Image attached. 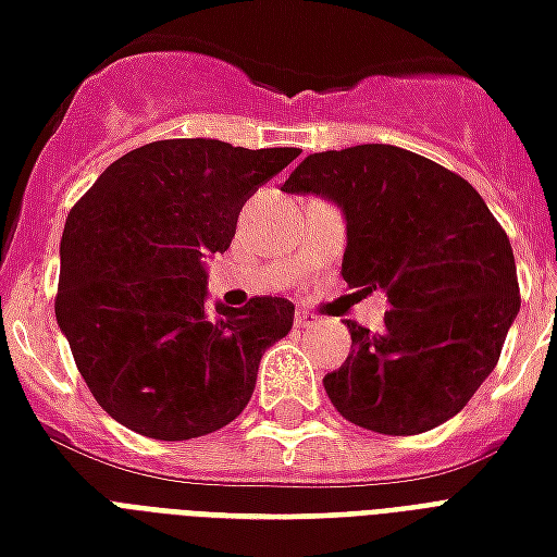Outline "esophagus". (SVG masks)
I'll use <instances>...</instances> for the list:
<instances>
[{"label":"esophagus","instance_id":"obj_1","mask_svg":"<svg viewBox=\"0 0 557 557\" xmlns=\"http://www.w3.org/2000/svg\"><path fill=\"white\" fill-rule=\"evenodd\" d=\"M295 324H298V327H312V324H319V315L298 310V312H295Z\"/></svg>","mask_w":557,"mask_h":557}]
</instances>
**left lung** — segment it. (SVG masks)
<instances>
[{
	"label": "left lung",
	"mask_w": 557,
	"mask_h": 557,
	"mask_svg": "<svg viewBox=\"0 0 557 557\" xmlns=\"http://www.w3.org/2000/svg\"><path fill=\"white\" fill-rule=\"evenodd\" d=\"M286 195L345 218L342 277L389 300L383 331L348 321L351 354L324 374L333 407L377 434L407 436L460 413L496 369L520 312L513 250L463 176L393 144L312 152Z\"/></svg>",
	"instance_id": "8db88e82"
}]
</instances>
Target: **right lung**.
Instances as JSON below:
<instances>
[{"label": "right lung", "instance_id": "obj_1", "mask_svg": "<svg viewBox=\"0 0 557 557\" xmlns=\"http://www.w3.org/2000/svg\"><path fill=\"white\" fill-rule=\"evenodd\" d=\"M215 138L152 141L111 162L70 209L55 319L97 405L135 434L191 440L250 401L262 354L292 331L286 298L206 310V259L242 206L298 159Z\"/></svg>", "mask_w": 557, "mask_h": 557}]
</instances>
